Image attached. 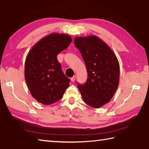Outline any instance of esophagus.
<instances>
[{"label":"esophagus","mask_w":149,"mask_h":149,"mask_svg":"<svg viewBox=\"0 0 149 149\" xmlns=\"http://www.w3.org/2000/svg\"><path fill=\"white\" fill-rule=\"evenodd\" d=\"M75 79H76V76H73L71 79H70V80H71V82H74L75 81Z\"/></svg>","instance_id":"34e87169"}]
</instances>
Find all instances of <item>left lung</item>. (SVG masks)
<instances>
[{
  "instance_id": "1",
  "label": "left lung",
  "mask_w": 149,
  "mask_h": 149,
  "mask_svg": "<svg viewBox=\"0 0 149 149\" xmlns=\"http://www.w3.org/2000/svg\"><path fill=\"white\" fill-rule=\"evenodd\" d=\"M74 42L81 53L88 73L86 82L78 83V88L87 105L100 108L109 102L118 88V61L112 49L97 36L76 37Z\"/></svg>"
}]
</instances>
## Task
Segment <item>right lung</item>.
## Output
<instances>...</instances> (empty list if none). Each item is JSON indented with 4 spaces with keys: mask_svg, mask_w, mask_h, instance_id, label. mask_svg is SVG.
I'll return each instance as SVG.
<instances>
[{
    "mask_svg": "<svg viewBox=\"0 0 149 149\" xmlns=\"http://www.w3.org/2000/svg\"><path fill=\"white\" fill-rule=\"evenodd\" d=\"M72 38L66 34L52 33L39 40L26 57L25 79L33 97L44 105L62 98L70 79L63 72L57 56L66 49Z\"/></svg>",
    "mask_w": 149,
    "mask_h": 149,
    "instance_id": "1",
    "label": "right lung"
}]
</instances>
